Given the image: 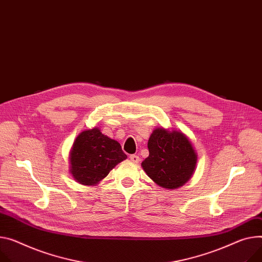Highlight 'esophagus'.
I'll return each instance as SVG.
<instances>
[{"label": "esophagus", "instance_id": "obj_1", "mask_svg": "<svg viewBox=\"0 0 262 262\" xmlns=\"http://www.w3.org/2000/svg\"><path fill=\"white\" fill-rule=\"evenodd\" d=\"M129 158H130L131 162H132V163H134V164H138V163H139V160H140V158H139L137 155H135V154L130 155V156H129Z\"/></svg>", "mask_w": 262, "mask_h": 262}]
</instances>
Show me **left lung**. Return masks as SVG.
<instances>
[{"label": "left lung", "mask_w": 262, "mask_h": 262, "mask_svg": "<svg viewBox=\"0 0 262 262\" xmlns=\"http://www.w3.org/2000/svg\"><path fill=\"white\" fill-rule=\"evenodd\" d=\"M148 149L149 156L142 167L159 187L177 189L190 180L196 167L197 154L183 132L157 128L149 138Z\"/></svg>", "instance_id": "obj_1"}]
</instances>
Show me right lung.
Masks as SVG:
<instances>
[{
  "label": "right lung",
  "mask_w": 262,
  "mask_h": 262,
  "mask_svg": "<svg viewBox=\"0 0 262 262\" xmlns=\"http://www.w3.org/2000/svg\"><path fill=\"white\" fill-rule=\"evenodd\" d=\"M70 172L75 182L95 186L127 158L119 143L98 128L80 132L70 152Z\"/></svg>",
  "instance_id": "right-lung-1"
}]
</instances>
